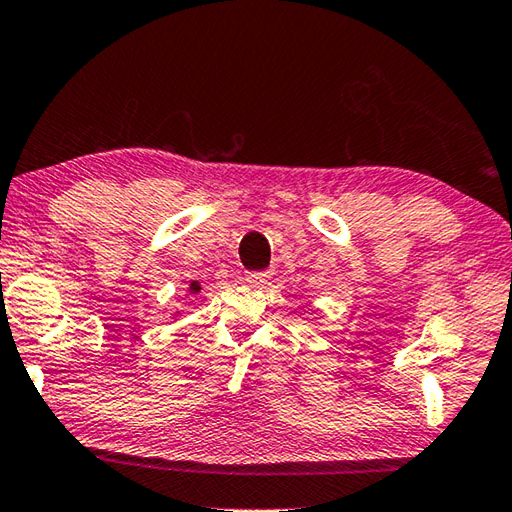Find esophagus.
Instances as JSON below:
<instances>
[{"instance_id": "esophagus-1", "label": "esophagus", "mask_w": 512, "mask_h": 512, "mask_svg": "<svg viewBox=\"0 0 512 512\" xmlns=\"http://www.w3.org/2000/svg\"><path fill=\"white\" fill-rule=\"evenodd\" d=\"M269 271H249V274L245 276V280L249 282V285L252 287H263L265 282L269 280Z\"/></svg>"}]
</instances>
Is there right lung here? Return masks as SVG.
<instances>
[{"label": "right lung", "instance_id": "1", "mask_svg": "<svg viewBox=\"0 0 512 512\" xmlns=\"http://www.w3.org/2000/svg\"><path fill=\"white\" fill-rule=\"evenodd\" d=\"M199 291H201V285H199V282L192 280L190 282V293H199Z\"/></svg>", "mask_w": 512, "mask_h": 512}]
</instances>
